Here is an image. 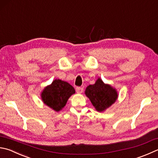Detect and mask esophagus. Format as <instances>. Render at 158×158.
Returning a JSON list of instances; mask_svg holds the SVG:
<instances>
[{
  "instance_id": "1",
  "label": "esophagus",
  "mask_w": 158,
  "mask_h": 158,
  "mask_svg": "<svg viewBox=\"0 0 158 158\" xmlns=\"http://www.w3.org/2000/svg\"><path fill=\"white\" fill-rule=\"evenodd\" d=\"M76 92L78 94H81V93H82V91H83V88L80 87H77L76 88Z\"/></svg>"
}]
</instances>
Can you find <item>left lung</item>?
<instances>
[{"instance_id":"1","label":"left lung","mask_w":158,"mask_h":158,"mask_svg":"<svg viewBox=\"0 0 158 158\" xmlns=\"http://www.w3.org/2000/svg\"><path fill=\"white\" fill-rule=\"evenodd\" d=\"M85 94L98 111H103L117 100L115 89L98 78L94 85H90L86 89Z\"/></svg>"}]
</instances>
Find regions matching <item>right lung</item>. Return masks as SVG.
<instances>
[{
    "label": "right lung",
    "mask_w": 158,
    "mask_h": 158,
    "mask_svg": "<svg viewBox=\"0 0 158 158\" xmlns=\"http://www.w3.org/2000/svg\"><path fill=\"white\" fill-rule=\"evenodd\" d=\"M75 93V89L69 83L61 80H55L52 85L44 88L41 94L44 103L59 111L66 105L69 98Z\"/></svg>",
    "instance_id": "right-lung-1"
}]
</instances>
